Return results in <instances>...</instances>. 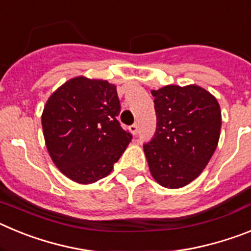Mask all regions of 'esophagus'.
Segmentation results:
<instances>
[{"label": "esophagus", "instance_id": "1", "mask_svg": "<svg viewBox=\"0 0 251 251\" xmlns=\"http://www.w3.org/2000/svg\"><path fill=\"white\" fill-rule=\"evenodd\" d=\"M129 130L132 132L133 136H137V134H138V124H133V126H130Z\"/></svg>", "mask_w": 251, "mask_h": 251}]
</instances>
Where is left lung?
<instances>
[{
	"mask_svg": "<svg viewBox=\"0 0 251 251\" xmlns=\"http://www.w3.org/2000/svg\"><path fill=\"white\" fill-rule=\"evenodd\" d=\"M156 134L143 146L151 175L166 188H181L200 176L214 154L221 109L214 95L196 84L151 90Z\"/></svg>",
	"mask_w": 251,
	"mask_h": 251,
	"instance_id": "obj_1",
	"label": "left lung"
}]
</instances>
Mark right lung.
Listing matches in <instances>:
<instances>
[{"instance_id":"add662e5","label":"right lung","mask_w":251,"mask_h":251,"mask_svg":"<svg viewBox=\"0 0 251 251\" xmlns=\"http://www.w3.org/2000/svg\"><path fill=\"white\" fill-rule=\"evenodd\" d=\"M117 86L101 79H69L49 97L43 115L44 138L54 165L76 183L108 176L132 134L117 121Z\"/></svg>"}]
</instances>
